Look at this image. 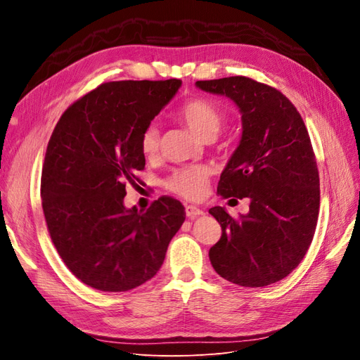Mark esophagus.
Wrapping results in <instances>:
<instances>
[{
    "mask_svg": "<svg viewBox=\"0 0 360 360\" xmlns=\"http://www.w3.org/2000/svg\"><path fill=\"white\" fill-rule=\"evenodd\" d=\"M204 210L200 209L197 205H186V216L191 217V219H195V217L202 216Z\"/></svg>",
    "mask_w": 360,
    "mask_h": 360,
    "instance_id": "obj_1",
    "label": "esophagus"
}]
</instances>
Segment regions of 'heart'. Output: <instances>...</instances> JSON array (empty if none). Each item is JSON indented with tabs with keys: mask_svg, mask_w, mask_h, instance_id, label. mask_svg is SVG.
I'll return each instance as SVG.
<instances>
[{
	"mask_svg": "<svg viewBox=\"0 0 360 360\" xmlns=\"http://www.w3.org/2000/svg\"><path fill=\"white\" fill-rule=\"evenodd\" d=\"M177 117L186 123L201 139H213L225 124V114L216 103L204 97H193L184 102ZM139 148L146 158L156 155L159 148V130L155 124L147 126L139 138ZM209 172L202 167H184L174 169L165 180V186L184 198L200 200L204 197Z\"/></svg>",
	"mask_w": 360,
	"mask_h": 360,
	"instance_id": "1",
	"label": "heart"
}]
</instances>
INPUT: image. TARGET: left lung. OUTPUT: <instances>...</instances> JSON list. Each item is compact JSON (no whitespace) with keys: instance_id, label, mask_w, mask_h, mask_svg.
Listing matches in <instances>:
<instances>
[{"instance_id":"left-lung-1","label":"left lung","mask_w":360,"mask_h":360,"mask_svg":"<svg viewBox=\"0 0 360 360\" xmlns=\"http://www.w3.org/2000/svg\"><path fill=\"white\" fill-rule=\"evenodd\" d=\"M240 110L242 138L221 174L217 193L248 198L234 219L209 210L222 236L209 257L217 275L242 287H266L299 266L312 242L320 209V177L307 126L287 97L246 76L197 81Z\"/></svg>"}]
</instances>
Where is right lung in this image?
<instances>
[{"instance_id": "1", "label": "right lung", "mask_w": 360, "mask_h": 360, "mask_svg": "<svg viewBox=\"0 0 360 360\" xmlns=\"http://www.w3.org/2000/svg\"><path fill=\"white\" fill-rule=\"evenodd\" d=\"M180 79L101 84L70 105L51 135L41 168V207L53 246L72 274L101 291H129L160 269L184 207L160 197L126 209V186L144 169L143 130Z\"/></svg>"}]
</instances>
